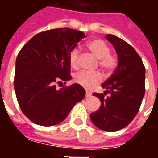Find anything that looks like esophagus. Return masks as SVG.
<instances>
[{
  "label": "esophagus",
  "instance_id": "1",
  "mask_svg": "<svg viewBox=\"0 0 158 158\" xmlns=\"http://www.w3.org/2000/svg\"><path fill=\"white\" fill-rule=\"evenodd\" d=\"M91 96V93L88 92V91H86L85 92V97H89V96Z\"/></svg>",
  "mask_w": 158,
  "mask_h": 158
}]
</instances>
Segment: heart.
Listing matches in <instances>:
<instances>
[{"instance_id": "obj_1", "label": "heart", "mask_w": 158, "mask_h": 158, "mask_svg": "<svg viewBox=\"0 0 158 158\" xmlns=\"http://www.w3.org/2000/svg\"><path fill=\"white\" fill-rule=\"evenodd\" d=\"M87 47L94 56L98 59V64L105 72L111 73L116 69L118 62V58L116 56L110 53V47L103 40H92L88 43ZM79 54L78 48H73L69 53V63L73 69H77L79 66ZM74 80L79 85L89 89L102 82V75L98 72H80L76 74Z\"/></svg>"}]
</instances>
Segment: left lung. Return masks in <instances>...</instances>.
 <instances>
[{
    "instance_id": "left-lung-1",
    "label": "left lung",
    "mask_w": 158,
    "mask_h": 158,
    "mask_svg": "<svg viewBox=\"0 0 158 158\" xmlns=\"http://www.w3.org/2000/svg\"><path fill=\"white\" fill-rule=\"evenodd\" d=\"M106 38L116 50L118 64L102 85L106 91L93 93L102 104L96 112L90 113V119L97 128L115 132L129 125L139 112L146 90V69L139 54L129 44L113 35H106Z\"/></svg>"
}]
</instances>
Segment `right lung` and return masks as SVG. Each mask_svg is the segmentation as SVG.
<instances>
[{"mask_svg":"<svg viewBox=\"0 0 158 158\" xmlns=\"http://www.w3.org/2000/svg\"><path fill=\"white\" fill-rule=\"evenodd\" d=\"M85 37L75 29H50L35 35L19 52L14 89L22 112L33 123L56 125L85 97V90L79 84L56 88L72 79L69 53Z\"/></svg>","mask_w":158,"mask_h":158,"instance_id":"add662e5","label":"right lung"}]
</instances>
